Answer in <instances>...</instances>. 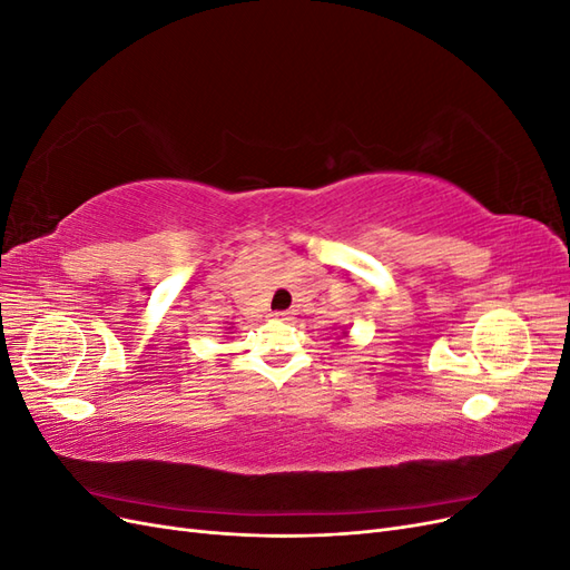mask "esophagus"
<instances>
[{"label": "esophagus", "instance_id": "1", "mask_svg": "<svg viewBox=\"0 0 570 570\" xmlns=\"http://www.w3.org/2000/svg\"><path fill=\"white\" fill-rule=\"evenodd\" d=\"M275 321H292V316H295V314H292V312H275V314H271Z\"/></svg>", "mask_w": 570, "mask_h": 570}]
</instances>
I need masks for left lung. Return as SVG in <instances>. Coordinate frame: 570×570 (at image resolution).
Segmentation results:
<instances>
[{
	"instance_id": "8db88e82",
	"label": "left lung",
	"mask_w": 570,
	"mask_h": 570,
	"mask_svg": "<svg viewBox=\"0 0 570 570\" xmlns=\"http://www.w3.org/2000/svg\"><path fill=\"white\" fill-rule=\"evenodd\" d=\"M340 331H342V335H347L350 331H347V327H340Z\"/></svg>"
}]
</instances>
